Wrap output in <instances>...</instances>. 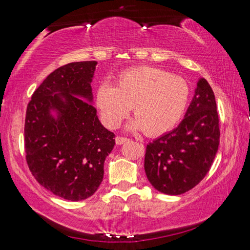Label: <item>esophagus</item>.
Returning <instances> with one entry per match:
<instances>
[{
    "label": "esophagus",
    "instance_id": "esophagus-1",
    "mask_svg": "<svg viewBox=\"0 0 250 250\" xmlns=\"http://www.w3.org/2000/svg\"><path fill=\"white\" fill-rule=\"evenodd\" d=\"M128 140H129L128 138H125V137H121V135H117V137H116V142H117V145H124V143H125V142H126Z\"/></svg>",
    "mask_w": 250,
    "mask_h": 250
}]
</instances>
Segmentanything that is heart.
Returning a JSON list of instances; mask_svg holds the SVG:
<instances>
[{
  "instance_id": "b5f03b06",
  "label": "heart",
  "mask_w": 250,
  "mask_h": 250,
  "mask_svg": "<svg viewBox=\"0 0 250 250\" xmlns=\"http://www.w3.org/2000/svg\"><path fill=\"white\" fill-rule=\"evenodd\" d=\"M189 86L180 76L150 66L121 73L117 84L101 83L97 105L109 126L116 128L133 107L134 128L158 135L174 128L188 107Z\"/></svg>"
}]
</instances>
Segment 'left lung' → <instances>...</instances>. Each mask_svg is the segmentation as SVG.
I'll list each match as a JSON object with an SVG mask.
<instances>
[{
	"label": "left lung",
	"instance_id": "1",
	"mask_svg": "<svg viewBox=\"0 0 250 250\" xmlns=\"http://www.w3.org/2000/svg\"><path fill=\"white\" fill-rule=\"evenodd\" d=\"M219 134L213 89L205 78H200L181 124L146 146L145 170L152 186L167 195L192 189L209 171Z\"/></svg>",
	"mask_w": 250,
	"mask_h": 250
}]
</instances>
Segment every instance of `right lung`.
<instances>
[{"label": "right lung", "instance_id": "1", "mask_svg": "<svg viewBox=\"0 0 250 250\" xmlns=\"http://www.w3.org/2000/svg\"><path fill=\"white\" fill-rule=\"evenodd\" d=\"M96 65L77 62L54 70L34 91L25 117V153L33 176L55 195L74 202L97 191L104 160L116 145L115 133L100 124L90 104ZM50 109L57 110V118Z\"/></svg>", "mask_w": 250, "mask_h": 250}]
</instances>
